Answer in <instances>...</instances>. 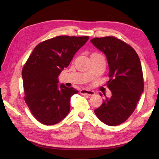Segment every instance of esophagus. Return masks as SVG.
<instances>
[{
	"label": "esophagus",
	"mask_w": 159,
	"mask_h": 159,
	"mask_svg": "<svg viewBox=\"0 0 159 159\" xmlns=\"http://www.w3.org/2000/svg\"><path fill=\"white\" fill-rule=\"evenodd\" d=\"M80 93L82 94V95H87V96H93L95 94V92L92 90H88V89H82L80 91Z\"/></svg>",
	"instance_id": "34e87169"
}]
</instances>
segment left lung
<instances>
[{"mask_svg": "<svg viewBox=\"0 0 159 159\" xmlns=\"http://www.w3.org/2000/svg\"><path fill=\"white\" fill-rule=\"evenodd\" d=\"M90 41L107 57L110 79L107 87L111 92L110 98L104 94L102 105L94 112L103 123L117 126L131 116L143 92L139 57L130 46L114 37L96 38Z\"/></svg>", "mask_w": 159, "mask_h": 159, "instance_id": "1", "label": "left lung"}]
</instances>
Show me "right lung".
<instances>
[{
    "label": "right lung",
    "mask_w": 159,
    "mask_h": 159,
    "mask_svg": "<svg viewBox=\"0 0 159 159\" xmlns=\"http://www.w3.org/2000/svg\"><path fill=\"white\" fill-rule=\"evenodd\" d=\"M89 39L88 36H58L39 43L22 71L25 102L43 124L54 125L70 110V98L78 91L58 84V77L74 55Z\"/></svg>",
    "instance_id": "1"
}]
</instances>
